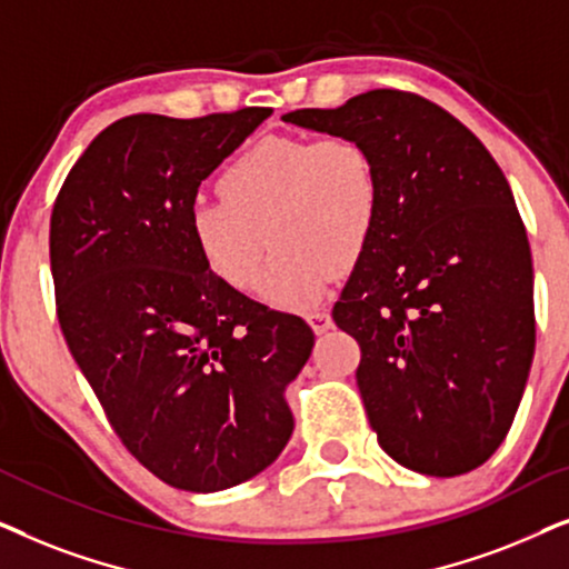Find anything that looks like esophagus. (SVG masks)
I'll return each mask as SVG.
<instances>
[{
	"label": "esophagus",
	"instance_id": "obj_1",
	"mask_svg": "<svg viewBox=\"0 0 569 569\" xmlns=\"http://www.w3.org/2000/svg\"><path fill=\"white\" fill-rule=\"evenodd\" d=\"M307 322L312 325V330L317 336H322V332H328L332 328V320H330V312L328 309H315V312L307 315Z\"/></svg>",
	"mask_w": 569,
	"mask_h": 569
}]
</instances>
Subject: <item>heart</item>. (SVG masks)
I'll return each instance as SVG.
<instances>
[{
	"label": "heart",
	"instance_id": "heart-1",
	"mask_svg": "<svg viewBox=\"0 0 569 569\" xmlns=\"http://www.w3.org/2000/svg\"><path fill=\"white\" fill-rule=\"evenodd\" d=\"M221 194L189 208V237L218 280L254 286L268 239L276 244L260 297L280 309L320 301L340 268L372 244L382 181L369 148L348 134L264 138L221 173Z\"/></svg>",
	"mask_w": 569,
	"mask_h": 569
}]
</instances>
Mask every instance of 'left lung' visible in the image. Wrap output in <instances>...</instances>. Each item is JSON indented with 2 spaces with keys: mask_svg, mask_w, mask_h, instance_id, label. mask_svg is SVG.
Returning a JSON list of instances; mask_svg holds the SVG:
<instances>
[{
  "mask_svg": "<svg viewBox=\"0 0 569 569\" xmlns=\"http://www.w3.org/2000/svg\"><path fill=\"white\" fill-rule=\"evenodd\" d=\"M283 121L348 134L382 181L377 233L332 307L377 442L416 473L460 476L495 456L531 372L533 264L502 169L427 98L367 90Z\"/></svg>",
  "mask_w": 569,
  "mask_h": 569,
  "instance_id": "obj_1",
  "label": "left lung"
}]
</instances>
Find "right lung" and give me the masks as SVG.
I'll return each instance as SVG.
<instances>
[{"label": "right lung", "mask_w": 569, "mask_h": 569, "mask_svg": "<svg viewBox=\"0 0 569 569\" xmlns=\"http://www.w3.org/2000/svg\"><path fill=\"white\" fill-rule=\"evenodd\" d=\"M272 109L132 113L90 142L51 213L57 315L124 448L169 487L221 491L289 442L315 332L226 286L189 237L197 187Z\"/></svg>", "instance_id": "add662e5"}]
</instances>
